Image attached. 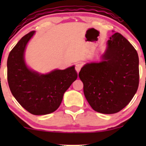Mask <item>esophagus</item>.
Here are the masks:
<instances>
[{"label":"esophagus","mask_w":146,"mask_h":146,"mask_svg":"<svg viewBox=\"0 0 146 146\" xmlns=\"http://www.w3.org/2000/svg\"><path fill=\"white\" fill-rule=\"evenodd\" d=\"M82 66V65L81 63H77L76 64H75V70H76V71L78 72V73L80 72V69H81Z\"/></svg>","instance_id":"1"}]
</instances>
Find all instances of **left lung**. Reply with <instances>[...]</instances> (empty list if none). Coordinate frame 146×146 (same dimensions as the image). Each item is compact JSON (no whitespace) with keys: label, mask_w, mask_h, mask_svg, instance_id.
<instances>
[{"label":"left lung","mask_w":146,"mask_h":146,"mask_svg":"<svg viewBox=\"0 0 146 146\" xmlns=\"http://www.w3.org/2000/svg\"><path fill=\"white\" fill-rule=\"evenodd\" d=\"M101 60L86 63L79 77L85 98L93 110L114 114L131 101L139 86V56L133 46L115 33L107 41Z\"/></svg>","instance_id":"8db88e82"}]
</instances>
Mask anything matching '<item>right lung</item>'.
<instances>
[{
	"label": "right lung",
	"instance_id": "add662e5",
	"mask_svg": "<svg viewBox=\"0 0 146 146\" xmlns=\"http://www.w3.org/2000/svg\"><path fill=\"white\" fill-rule=\"evenodd\" d=\"M33 31L23 36L8 56L7 80L13 96L25 110L35 115L51 113L59 108L64 94L76 80L75 65L64 70L41 73L27 64L25 53L34 36Z\"/></svg>",
	"mask_w": 146,
	"mask_h": 146
}]
</instances>
